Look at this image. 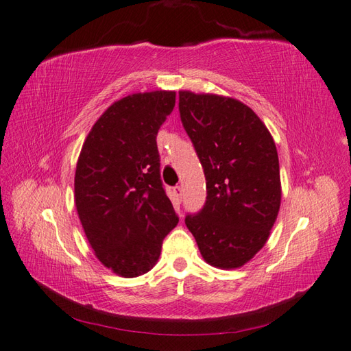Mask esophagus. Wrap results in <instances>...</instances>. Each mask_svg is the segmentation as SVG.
<instances>
[{
    "label": "esophagus",
    "mask_w": 351,
    "mask_h": 351,
    "mask_svg": "<svg viewBox=\"0 0 351 351\" xmlns=\"http://www.w3.org/2000/svg\"><path fill=\"white\" fill-rule=\"evenodd\" d=\"M173 191H175V194H176V197L181 200L182 199V195H184V190H182V186L181 185H176L175 189H173Z\"/></svg>",
    "instance_id": "esophagus-1"
}]
</instances>
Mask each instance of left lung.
I'll use <instances>...</instances> for the list:
<instances>
[{
    "label": "left lung",
    "instance_id": "8db88e82",
    "mask_svg": "<svg viewBox=\"0 0 351 351\" xmlns=\"http://www.w3.org/2000/svg\"><path fill=\"white\" fill-rule=\"evenodd\" d=\"M179 113L206 178L205 205L185 224L209 265L241 267L263 248L280 210L275 142L262 119L230 97L181 91Z\"/></svg>",
    "mask_w": 351,
    "mask_h": 351
}]
</instances>
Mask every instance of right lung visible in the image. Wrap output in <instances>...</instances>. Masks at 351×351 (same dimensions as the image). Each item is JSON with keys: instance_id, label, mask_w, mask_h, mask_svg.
<instances>
[{"instance_id": "add662e5", "label": "right lung", "mask_w": 351, "mask_h": 351, "mask_svg": "<svg viewBox=\"0 0 351 351\" xmlns=\"http://www.w3.org/2000/svg\"><path fill=\"white\" fill-rule=\"evenodd\" d=\"M176 93L124 97L97 119L80 151L75 202L97 258L134 278L156 266L179 218L161 182L158 130Z\"/></svg>"}]
</instances>
